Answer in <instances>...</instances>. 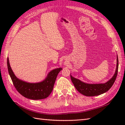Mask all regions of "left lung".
Segmentation results:
<instances>
[{
	"label": "left lung",
	"instance_id": "8db88e82",
	"mask_svg": "<svg viewBox=\"0 0 125 125\" xmlns=\"http://www.w3.org/2000/svg\"><path fill=\"white\" fill-rule=\"evenodd\" d=\"M116 67L115 75L111 79L105 83L101 84H87L82 82L78 79L74 78L71 75L70 77L71 81L77 90L81 94L85 96H95L104 94L110 90L117 76L118 71V57H116Z\"/></svg>",
	"mask_w": 125,
	"mask_h": 125
}]
</instances>
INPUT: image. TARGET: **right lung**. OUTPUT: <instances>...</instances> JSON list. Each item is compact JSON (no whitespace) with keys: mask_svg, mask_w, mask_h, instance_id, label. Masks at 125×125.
Returning a JSON list of instances; mask_svg holds the SVG:
<instances>
[{"mask_svg":"<svg viewBox=\"0 0 125 125\" xmlns=\"http://www.w3.org/2000/svg\"><path fill=\"white\" fill-rule=\"evenodd\" d=\"M7 68L9 75L15 89L18 92L28 99L40 100L45 99L51 94L56 79L62 68H57L49 73L46 78L39 83H31L20 80L13 73L10 64L9 59L7 60Z\"/></svg>","mask_w":125,"mask_h":125,"instance_id":"obj_1","label":"right lung"}]
</instances>
